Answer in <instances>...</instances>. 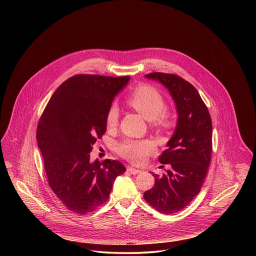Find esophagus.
<instances>
[{"label": "esophagus", "mask_w": 256, "mask_h": 256, "mask_svg": "<svg viewBox=\"0 0 256 256\" xmlns=\"http://www.w3.org/2000/svg\"><path fill=\"white\" fill-rule=\"evenodd\" d=\"M127 170H128L130 174H138L141 172L140 170H136V168H132V166H128V168H127Z\"/></svg>", "instance_id": "1"}]
</instances>
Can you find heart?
Masks as SVG:
<instances>
[{
  "instance_id": "heart-1",
  "label": "heart",
  "mask_w": 256,
  "mask_h": 256,
  "mask_svg": "<svg viewBox=\"0 0 256 256\" xmlns=\"http://www.w3.org/2000/svg\"><path fill=\"white\" fill-rule=\"evenodd\" d=\"M129 106L139 112L152 126L156 129H170L172 125L170 114L164 108L166 100L162 94L154 86H137L126 100ZM119 112L116 106H111L106 112V126L113 128L118 122ZM118 154L135 164L144 162L146 156L154 150V144L150 140H126L119 144Z\"/></svg>"
}]
</instances>
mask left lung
<instances>
[{
  "mask_svg": "<svg viewBox=\"0 0 256 256\" xmlns=\"http://www.w3.org/2000/svg\"><path fill=\"white\" fill-rule=\"evenodd\" d=\"M148 78L160 80L176 102L178 119L168 148L158 162L170 166L166 174H154V184L144 193V199L162 214L184 209L200 192L208 174L212 156V120L197 90L176 74L154 72Z\"/></svg>",
  "mask_w": 256,
  "mask_h": 256,
  "instance_id": "1",
  "label": "left lung"
}]
</instances>
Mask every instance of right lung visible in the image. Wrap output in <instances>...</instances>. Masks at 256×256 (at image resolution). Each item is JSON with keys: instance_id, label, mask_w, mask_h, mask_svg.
<instances>
[{"instance_id": "obj_1", "label": "right lung", "mask_w": 256, "mask_h": 256, "mask_svg": "<svg viewBox=\"0 0 256 256\" xmlns=\"http://www.w3.org/2000/svg\"><path fill=\"white\" fill-rule=\"evenodd\" d=\"M130 76L78 74L66 80L49 100L37 125L48 184L78 215L104 204L125 166L114 160L90 162V152L106 132V112Z\"/></svg>"}]
</instances>
